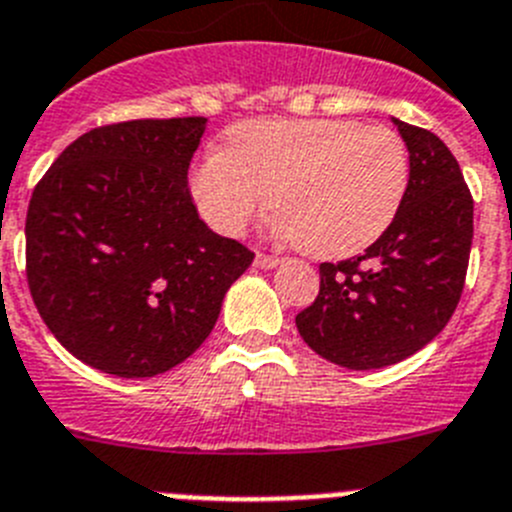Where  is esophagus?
<instances>
[{"label": "esophagus", "mask_w": 512, "mask_h": 512, "mask_svg": "<svg viewBox=\"0 0 512 512\" xmlns=\"http://www.w3.org/2000/svg\"><path fill=\"white\" fill-rule=\"evenodd\" d=\"M253 264L259 266V269H274V266H279V259L277 256H269V253H256Z\"/></svg>", "instance_id": "obj_1"}]
</instances>
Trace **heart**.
I'll list each match as a JSON object with an SVG mask.
<instances>
[{"label":"heart","mask_w":512,"mask_h":512,"mask_svg":"<svg viewBox=\"0 0 512 512\" xmlns=\"http://www.w3.org/2000/svg\"><path fill=\"white\" fill-rule=\"evenodd\" d=\"M410 153L400 133L343 117L253 120L235 125L192 169L202 217L241 235L277 207L274 230L318 259H346L372 246L400 212Z\"/></svg>","instance_id":"1"}]
</instances>
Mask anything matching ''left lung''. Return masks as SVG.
<instances>
[{
    "label": "left lung",
    "mask_w": 512,
    "mask_h": 512,
    "mask_svg": "<svg viewBox=\"0 0 512 512\" xmlns=\"http://www.w3.org/2000/svg\"><path fill=\"white\" fill-rule=\"evenodd\" d=\"M392 122L410 153L400 212L361 256L320 264V292L295 318L323 359L366 372L408 359L446 328L459 305L474 202L438 135Z\"/></svg>",
    "instance_id": "1"
}]
</instances>
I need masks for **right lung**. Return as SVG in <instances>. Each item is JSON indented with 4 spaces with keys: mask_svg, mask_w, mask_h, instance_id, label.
Segmentation results:
<instances>
[{
    "mask_svg": "<svg viewBox=\"0 0 512 512\" xmlns=\"http://www.w3.org/2000/svg\"><path fill=\"white\" fill-rule=\"evenodd\" d=\"M207 117L130 120L76 138L27 207V284L69 354L156 377L197 351L253 253L197 215L187 171Z\"/></svg>",
    "mask_w": 512,
    "mask_h": 512,
    "instance_id": "obj_1",
    "label": "right lung"
}]
</instances>
